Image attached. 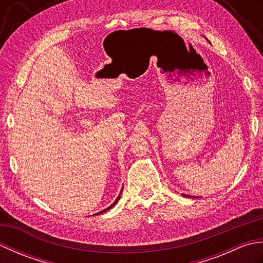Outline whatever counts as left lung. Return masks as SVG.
<instances>
[{
    "instance_id": "1",
    "label": "left lung",
    "mask_w": 263,
    "mask_h": 263,
    "mask_svg": "<svg viewBox=\"0 0 263 263\" xmlns=\"http://www.w3.org/2000/svg\"><path fill=\"white\" fill-rule=\"evenodd\" d=\"M183 197H187V198H190V195H187V194H183ZM192 198H194V197H192Z\"/></svg>"
}]
</instances>
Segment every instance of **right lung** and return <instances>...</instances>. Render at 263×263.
I'll return each instance as SVG.
<instances>
[{
    "label": "right lung",
    "mask_w": 263,
    "mask_h": 263,
    "mask_svg": "<svg viewBox=\"0 0 263 263\" xmlns=\"http://www.w3.org/2000/svg\"><path fill=\"white\" fill-rule=\"evenodd\" d=\"M122 191H123V189L121 190V193H120V195H119V197H117V199L114 201V202L113 203H111L109 206H108V208H106V209H104V210H102V211H100V212H97V214L96 215H99V214H103V212H106V211H107V210H109V209H111V208H113V206L117 203V201H119L120 200V198H121V194H122Z\"/></svg>",
    "instance_id": "1"
}]
</instances>
